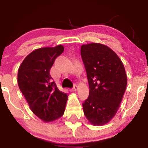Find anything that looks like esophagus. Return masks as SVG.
Masks as SVG:
<instances>
[{"mask_svg": "<svg viewBox=\"0 0 148 148\" xmlns=\"http://www.w3.org/2000/svg\"><path fill=\"white\" fill-rule=\"evenodd\" d=\"M77 89H78V86L76 85V84H74V86H73L72 89H71V91H76Z\"/></svg>", "mask_w": 148, "mask_h": 148, "instance_id": "34e87169", "label": "esophagus"}]
</instances>
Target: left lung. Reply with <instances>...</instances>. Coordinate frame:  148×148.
I'll use <instances>...</instances> for the list:
<instances>
[{"label":"left lung","mask_w":148,"mask_h":148,"mask_svg":"<svg viewBox=\"0 0 148 148\" xmlns=\"http://www.w3.org/2000/svg\"><path fill=\"white\" fill-rule=\"evenodd\" d=\"M80 54L89 85L88 97L82 103L84 114L93 125H103L117 112L125 93V67L111 49L99 43L82 45Z\"/></svg>","instance_id":"left-lung-1"}]
</instances>
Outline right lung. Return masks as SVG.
<instances>
[{
	"label": "right lung",
	"mask_w": 148,
	"mask_h": 148,
	"mask_svg": "<svg viewBox=\"0 0 148 148\" xmlns=\"http://www.w3.org/2000/svg\"><path fill=\"white\" fill-rule=\"evenodd\" d=\"M64 47H45L33 51L21 63L17 74L21 92L39 119L50 122L64 113L68 95L60 91L50 75L55 60Z\"/></svg>",
	"instance_id": "obj_1"
}]
</instances>
